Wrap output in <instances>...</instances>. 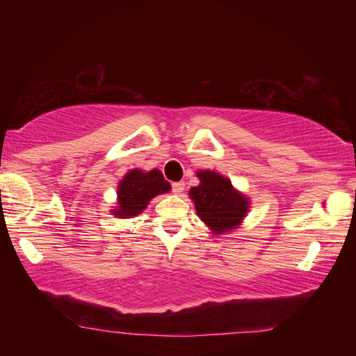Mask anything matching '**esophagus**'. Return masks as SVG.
I'll list each match as a JSON object with an SVG mask.
<instances>
[{"instance_id": "obj_1", "label": "esophagus", "mask_w": 356, "mask_h": 356, "mask_svg": "<svg viewBox=\"0 0 356 356\" xmlns=\"http://www.w3.org/2000/svg\"><path fill=\"white\" fill-rule=\"evenodd\" d=\"M184 190H185V184L184 182H174L172 184V191L176 193V195H182Z\"/></svg>"}]
</instances>
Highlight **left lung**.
Here are the masks:
<instances>
[{
	"instance_id": "left-lung-1",
	"label": "left lung",
	"mask_w": 356,
	"mask_h": 356,
	"mask_svg": "<svg viewBox=\"0 0 356 356\" xmlns=\"http://www.w3.org/2000/svg\"><path fill=\"white\" fill-rule=\"evenodd\" d=\"M200 185L190 190L196 213L213 234L229 232L240 226L250 209L248 197L232 182L215 171H197Z\"/></svg>"
}]
</instances>
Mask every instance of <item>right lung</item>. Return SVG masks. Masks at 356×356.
Returning <instances> with one entry per match:
<instances>
[{
  "mask_svg": "<svg viewBox=\"0 0 356 356\" xmlns=\"http://www.w3.org/2000/svg\"><path fill=\"white\" fill-rule=\"evenodd\" d=\"M171 190V185L165 180L159 170L143 172L131 170L125 174L118 186V207L113 209V215L119 218H130L141 213L147 207L149 201L156 195H163Z\"/></svg>",
  "mask_w": 356,
  "mask_h": 356,
  "instance_id": "1",
  "label": "right lung"
}]
</instances>
